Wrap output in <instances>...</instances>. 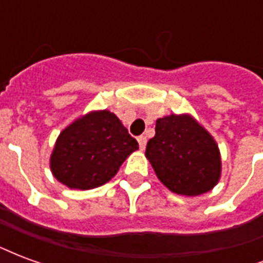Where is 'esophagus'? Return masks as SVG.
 <instances>
[{"mask_svg":"<svg viewBox=\"0 0 263 263\" xmlns=\"http://www.w3.org/2000/svg\"><path fill=\"white\" fill-rule=\"evenodd\" d=\"M138 143H139V148L145 149V146H146V137H143V135H141V137H138Z\"/></svg>","mask_w":263,"mask_h":263,"instance_id":"esophagus-1","label":"esophagus"}]
</instances>
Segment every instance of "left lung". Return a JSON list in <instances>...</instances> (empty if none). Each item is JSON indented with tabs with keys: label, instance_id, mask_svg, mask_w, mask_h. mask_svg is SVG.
<instances>
[{
	"label": "left lung",
	"instance_id": "1",
	"mask_svg": "<svg viewBox=\"0 0 263 263\" xmlns=\"http://www.w3.org/2000/svg\"><path fill=\"white\" fill-rule=\"evenodd\" d=\"M155 131L145 155L156 176L169 190L182 196H198L218 183V146L190 115L172 114L159 118Z\"/></svg>",
	"mask_w": 263,
	"mask_h": 263
}]
</instances>
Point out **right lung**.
Wrapping results in <instances>:
<instances>
[{
  "label": "right lung",
  "instance_id": "1",
  "mask_svg": "<svg viewBox=\"0 0 263 263\" xmlns=\"http://www.w3.org/2000/svg\"><path fill=\"white\" fill-rule=\"evenodd\" d=\"M139 148L135 138L107 109L94 111L70 124L56 141L50 169L70 189L103 186Z\"/></svg>",
  "mask_w": 263,
  "mask_h": 263
}]
</instances>
